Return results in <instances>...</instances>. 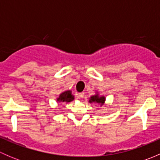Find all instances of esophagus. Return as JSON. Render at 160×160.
<instances>
[{
    "instance_id": "1",
    "label": "esophagus",
    "mask_w": 160,
    "mask_h": 160,
    "mask_svg": "<svg viewBox=\"0 0 160 160\" xmlns=\"http://www.w3.org/2000/svg\"><path fill=\"white\" fill-rule=\"evenodd\" d=\"M84 93L83 92H82V93H79L78 94H77V97L80 98H83V97H84Z\"/></svg>"
}]
</instances>
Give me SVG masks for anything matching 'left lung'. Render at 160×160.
Masks as SVG:
<instances>
[{
	"mask_svg": "<svg viewBox=\"0 0 160 160\" xmlns=\"http://www.w3.org/2000/svg\"><path fill=\"white\" fill-rule=\"evenodd\" d=\"M104 101H105V98L104 97H99L98 94H96L90 98V102H96L98 103V104H101V105H102V104H104Z\"/></svg>",
	"mask_w": 160,
	"mask_h": 160,
	"instance_id": "1",
	"label": "left lung"
}]
</instances>
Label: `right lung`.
I'll return each instance as SVG.
<instances>
[{"mask_svg":"<svg viewBox=\"0 0 160 160\" xmlns=\"http://www.w3.org/2000/svg\"><path fill=\"white\" fill-rule=\"evenodd\" d=\"M73 96L71 94L70 90H67V91L63 92L59 95V98H58V101H62V102H70L73 100Z\"/></svg>","mask_w":160,"mask_h":160,"instance_id":"right-lung-1","label":"right lung"}]
</instances>
